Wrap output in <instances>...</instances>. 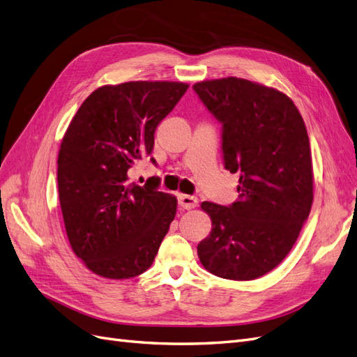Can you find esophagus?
Wrapping results in <instances>:
<instances>
[{
  "mask_svg": "<svg viewBox=\"0 0 357 357\" xmlns=\"http://www.w3.org/2000/svg\"><path fill=\"white\" fill-rule=\"evenodd\" d=\"M198 204V199L195 197H189V195H178V205L183 210H192L195 208Z\"/></svg>",
  "mask_w": 357,
  "mask_h": 357,
  "instance_id": "1",
  "label": "esophagus"
}]
</instances>
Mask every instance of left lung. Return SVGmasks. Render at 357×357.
I'll return each mask as SVG.
<instances>
[{"mask_svg": "<svg viewBox=\"0 0 357 357\" xmlns=\"http://www.w3.org/2000/svg\"><path fill=\"white\" fill-rule=\"evenodd\" d=\"M222 123L225 168L238 172V201H204L211 232L198 244L208 273L247 282L265 275L296 243L312 204V162L296 105L274 88L226 77L193 84Z\"/></svg>", "mask_w": 357, "mask_h": 357, "instance_id": "1", "label": "left lung"}]
</instances>
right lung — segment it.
<instances>
[{"label": "right lung", "mask_w": 357, "mask_h": 357, "mask_svg": "<svg viewBox=\"0 0 357 357\" xmlns=\"http://www.w3.org/2000/svg\"><path fill=\"white\" fill-rule=\"evenodd\" d=\"M181 82H126L93 91L62 138L58 190L68 241L96 275L132 278L153 264L177 198L128 172L155 144L159 122L188 91ZM155 164V159H152Z\"/></svg>", "instance_id": "right-lung-1"}]
</instances>
